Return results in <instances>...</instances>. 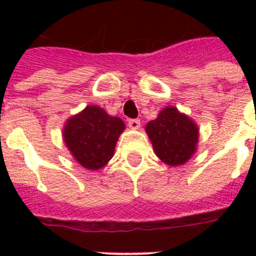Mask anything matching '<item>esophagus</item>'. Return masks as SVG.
<instances>
[{"label":"esophagus","instance_id":"34e87169","mask_svg":"<svg viewBox=\"0 0 256 256\" xmlns=\"http://www.w3.org/2000/svg\"><path fill=\"white\" fill-rule=\"evenodd\" d=\"M128 124L130 128H134V130H136V128H140V120H128Z\"/></svg>","mask_w":256,"mask_h":256}]
</instances>
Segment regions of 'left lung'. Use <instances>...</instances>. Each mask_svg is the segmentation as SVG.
I'll return each mask as SVG.
<instances>
[{"label":"left lung","instance_id":"1","mask_svg":"<svg viewBox=\"0 0 256 256\" xmlns=\"http://www.w3.org/2000/svg\"><path fill=\"white\" fill-rule=\"evenodd\" d=\"M156 154L166 164L178 166L190 160L198 144V128L175 108H166L146 124Z\"/></svg>","mask_w":256,"mask_h":256}]
</instances>
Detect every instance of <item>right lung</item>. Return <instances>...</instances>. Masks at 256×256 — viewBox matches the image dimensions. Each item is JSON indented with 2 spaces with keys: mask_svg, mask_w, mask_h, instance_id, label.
Listing matches in <instances>:
<instances>
[{
  "mask_svg": "<svg viewBox=\"0 0 256 256\" xmlns=\"http://www.w3.org/2000/svg\"><path fill=\"white\" fill-rule=\"evenodd\" d=\"M124 124L98 106H88L72 116L64 128V138L73 156L88 170H98L112 160Z\"/></svg>",
  "mask_w": 256,
  "mask_h": 256,
  "instance_id": "add662e5",
  "label": "right lung"
}]
</instances>
